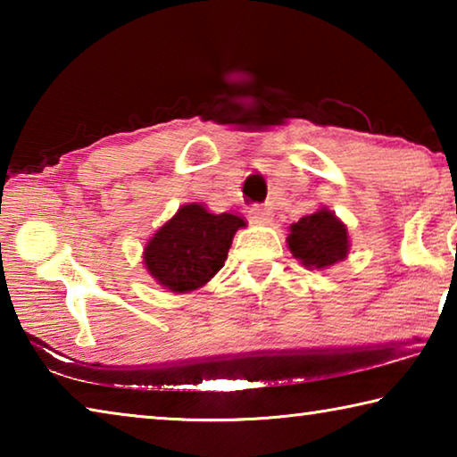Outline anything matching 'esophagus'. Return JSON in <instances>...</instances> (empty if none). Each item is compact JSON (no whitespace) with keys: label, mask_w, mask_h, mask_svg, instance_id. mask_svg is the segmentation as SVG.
Returning a JSON list of instances; mask_svg holds the SVG:
<instances>
[{"label":"esophagus","mask_w":457,"mask_h":457,"mask_svg":"<svg viewBox=\"0 0 457 457\" xmlns=\"http://www.w3.org/2000/svg\"><path fill=\"white\" fill-rule=\"evenodd\" d=\"M247 218H250L252 223H256V226H268V223L272 221V212L264 205H253L250 207V212H247Z\"/></svg>","instance_id":"1"}]
</instances>
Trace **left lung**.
<instances>
[{"mask_svg":"<svg viewBox=\"0 0 457 457\" xmlns=\"http://www.w3.org/2000/svg\"><path fill=\"white\" fill-rule=\"evenodd\" d=\"M286 242L292 256L311 270L335 266L349 256L351 247L346 226L327 207L292 223Z\"/></svg>","mask_w":457,"mask_h":457,"instance_id":"1","label":"left lung"}]
</instances>
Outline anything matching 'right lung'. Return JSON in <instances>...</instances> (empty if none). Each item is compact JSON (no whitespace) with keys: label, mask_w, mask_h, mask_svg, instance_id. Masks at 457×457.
<instances>
[{"label":"right lung","mask_w":457,"mask_h":457,"mask_svg":"<svg viewBox=\"0 0 457 457\" xmlns=\"http://www.w3.org/2000/svg\"><path fill=\"white\" fill-rule=\"evenodd\" d=\"M245 228L234 213H210L201 204L181 205L145 245L143 262L157 284L185 294L201 288L228 260L236 231Z\"/></svg>","instance_id":"add662e5"}]
</instances>
